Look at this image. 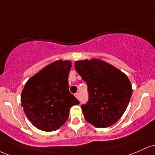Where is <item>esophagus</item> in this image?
<instances>
[{"mask_svg": "<svg viewBox=\"0 0 155 155\" xmlns=\"http://www.w3.org/2000/svg\"><path fill=\"white\" fill-rule=\"evenodd\" d=\"M74 96H75V97L78 99V100H79V97H79V94H78V93L74 94Z\"/></svg>", "mask_w": 155, "mask_h": 155, "instance_id": "obj_1", "label": "esophagus"}]
</instances>
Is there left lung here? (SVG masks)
Wrapping results in <instances>:
<instances>
[{
	"instance_id": "obj_1",
	"label": "left lung",
	"mask_w": 155,
	"mask_h": 155,
	"mask_svg": "<svg viewBox=\"0 0 155 155\" xmlns=\"http://www.w3.org/2000/svg\"><path fill=\"white\" fill-rule=\"evenodd\" d=\"M74 68L88 86V100L81 105L85 119L98 128L115 124L133 94L127 76L100 59L77 61Z\"/></svg>"
}]
</instances>
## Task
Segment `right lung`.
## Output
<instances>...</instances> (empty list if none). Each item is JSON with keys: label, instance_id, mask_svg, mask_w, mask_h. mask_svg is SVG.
Instances as JSON below:
<instances>
[{"label": "right lung", "instance_id": "1", "mask_svg": "<svg viewBox=\"0 0 155 155\" xmlns=\"http://www.w3.org/2000/svg\"><path fill=\"white\" fill-rule=\"evenodd\" d=\"M70 61H55L31 77L21 94V105L29 121L46 132L58 130L80 102L69 91Z\"/></svg>", "mask_w": 155, "mask_h": 155}]
</instances>
